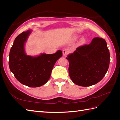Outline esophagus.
Masks as SVG:
<instances>
[{"mask_svg": "<svg viewBox=\"0 0 120 120\" xmlns=\"http://www.w3.org/2000/svg\"><path fill=\"white\" fill-rule=\"evenodd\" d=\"M63 53L64 56H66L69 53V50L68 49H64L63 50Z\"/></svg>", "mask_w": 120, "mask_h": 120, "instance_id": "1", "label": "esophagus"}]
</instances>
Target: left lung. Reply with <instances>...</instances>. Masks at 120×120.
Returning a JSON list of instances; mask_svg holds the SVG:
<instances>
[{
	"mask_svg": "<svg viewBox=\"0 0 120 120\" xmlns=\"http://www.w3.org/2000/svg\"><path fill=\"white\" fill-rule=\"evenodd\" d=\"M67 56L71 81L82 86L99 82L106 75L110 64L107 42L100 38H93L90 45L79 47Z\"/></svg>",
	"mask_w": 120,
	"mask_h": 120,
	"instance_id": "obj_1",
	"label": "left lung"
}]
</instances>
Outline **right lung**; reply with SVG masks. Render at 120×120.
Wrapping results in <instances>:
<instances>
[{"label":"right lung","mask_w":120,"mask_h":120,"mask_svg":"<svg viewBox=\"0 0 120 120\" xmlns=\"http://www.w3.org/2000/svg\"><path fill=\"white\" fill-rule=\"evenodd\" d=\"M31 30L24 31L14 40L9 52V67L14 77L22 84L32 88L41 86L49 81L56 61L63 56L61 50L53 54L28 56L25 45Z\"/></svg>","instance_id":"add662e5"}]
</instances>
